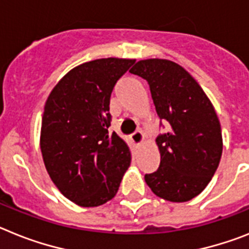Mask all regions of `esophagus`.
Returning <instances> with one entry per match:
<instances>
[{"mask_svg": "<svg viewBox=\"0 0 249 249\" xmlns=\"http://www.w3.org/2000/svg\"><path fill=\"white\" fill-rule=\"evenodd\" d=\"M130 138H131V142H134V145L135 146H140L142 142H144V137H142V131H135Z\"/></svg>", "mask_w": 249, "mask_h": 249, "instance_id": "1", "label": "esophagus"}]
</instances>
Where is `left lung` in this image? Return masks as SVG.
I'll list each match as a JSON object with an SVG mask.
<instances>
[{
    "instance_id": "obj_1",
    "label": "left lung",
    "mask_w": 249,
    "mask_h": 249,
    "mask_svg": "<svg viewBox=\"0 0 249 249\" xmlns=\"http://www.w3.org/2000/svg\"><path fill=\"white\" fill-rule=\"evenodd\" d=\"M129 72L148 81L158 116L169 126L155 140L160 165L146 174V184L169 202L193 199L212 180L223 150L213 104L196 80L170 60H140Z\"/></svg>"
}]
</instances>
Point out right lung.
Instances as JSON below:
<instances>
[{
	"label": "right lung",
	"instance_id": "obj_1",
	"mask_svg": "<svg viewBox=\"0 0 249 249\" xmlns=\"http://www.w3.org/2000/svg\"><path fill=\"white\" fill-rule=\"evenodd\" d=\"M134 59L107 57L71 69L45 104L40 148L50 178L84 208L105 204L118 193L131 153L109 134L110 96Z\"/></svg>",
	"mask_w": 249,
	"mask_h": 249
}]
</instances>
